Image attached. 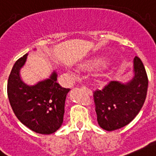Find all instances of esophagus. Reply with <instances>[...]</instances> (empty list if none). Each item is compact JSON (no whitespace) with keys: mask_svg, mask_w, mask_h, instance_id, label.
<instances>
[{"mask_svg":"<svg viewBox=\"0 0 156 156\" xmlns=\"http://www.w3.org/2000/svg\"><path fill=\"white\" fill-rule=\"evenodd\" d=\"M82 90H84L85 92H87L89 95H92L93 94V92H92V90H91L90 89H88L87 87H82Z\"/></svg>","mask_w":156,"mask_h":156,"instance_id":"esophagus-1","label":"esophagus"}]
</instances>
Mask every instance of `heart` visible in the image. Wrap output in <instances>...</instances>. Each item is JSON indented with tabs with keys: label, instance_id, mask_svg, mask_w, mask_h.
<instances>
[{
	"label": "heart",
	"instance_id": "1",
	"mask_svg": "<svg viewBox=\"0 0 156 156\" xmlns=\"http://www.w3.org/2000/svg\"><path fill=\"white\" fill-rule=\"evenodd\" d=\"M102 63H103V61L102 59H93V60H89L83 63L82 67L83 69H94V68H97L102 65Z\"/></svg>",
	"mask_w": 156,
	"mask_h": 156
}]
</instances>
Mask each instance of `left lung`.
I'll list each match as a JSON object with an SVG mask.
<instances>
[{
	"label": "left lung",
	"instance_id": "8db88e82",
	"mask_svg": "<svg viewBox=\"0 0 156 156\" xmlns=\"http://www.w3.org/2000/svg\"><path fill=\"white\" fill-rule=\"evenodd\" d=\"M133 73L127 82L113 81L102 90L94 92L98 123L106 131H115L130 123L145 102L147 75L138 57L133 61Z\"/></svg>",
	"mask_w": 156,
	"mask_h": 156
}]
</instances>
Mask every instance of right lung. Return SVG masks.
Instances as JSON below:
<instances>
[{"mask_svg": "<svg viewBox=\"0 0 156 156\" xmlns=\"http://www.w3.org/2000/svg\"><path fill=\"white\" fill-rule=\"evenodd\" d=\"M28 54L19 58L12 66L7 85V93L12 111L19 121L33 131L49 135L60 128L65 113V102L69 89L57 82L54 70L49 78L35 85L26 84L20 70Z\"/></svg>", "mask_w": 156, "mask_h": 156, "instance_id": "right-lung-1", "label": "right lung"}]
</instances>
